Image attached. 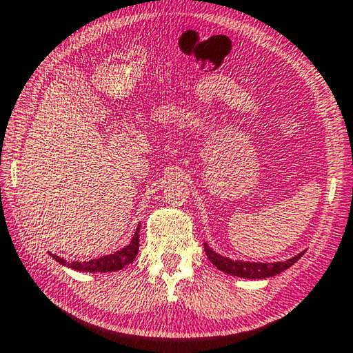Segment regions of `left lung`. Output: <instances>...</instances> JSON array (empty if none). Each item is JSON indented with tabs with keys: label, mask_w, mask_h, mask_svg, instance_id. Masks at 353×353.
I'll use <instances>...</instances> for the list:
<instances>
[{
	"label": "left lung",
	"mask_w": 353,
	"mask_h": 353,
	"mask_svg": "<svg viewBox=\"0 0 353 353\" xmlns=\"http://www.w3.org/2000/svg\"><path fill=\"white\" fill-rule=\"evenodd\" d=\"M204 251L209 261L214 264L218 270L228 273V275L239 276V278H248V279H262L268 276H275L278 273H281L294 265L301 256L305 254V251H301L300 254L290 257L288 261L283 262H270V264H264V262H245V261H232L229 257L220 256L215 253L214 250L209 248V245L204 243Z\"/></svg>",
	"instance_id": "1"
}]
</instances>
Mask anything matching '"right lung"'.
<instances>
[{"instance_id":"obj_1","label":"right lung","mask_w":353,"mask_h":353,"mask_svg":"<svg viewBox=\"0 0 353 353\" xmlns=\"http://www.w3.org/2000/svg\"><path fill=\"white\" fill-rule=\"evenodd\" d=\"M139 228L141 225H138L135 234L130 240V243L127 245L119 251H116L113 254L108 256H102L99 259H91V261H85V262H67L63 257L56 256L50 253V256H53V259H56L59 264L67 265L74 270H80V272H89V273H106V272H116V270H122L125 265L130 264V262L135 261V257L138 254L139 250Z\"/></svg>"}]
</instances>
